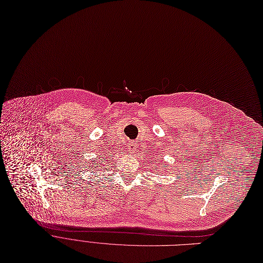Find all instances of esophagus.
I'll return each instance as SVG.
<instances>
[{
  "label": "esophagus",
  "mask_w": 263,
  "mask_h": 263,
  "mask_svg": "<svg viewBox=\"0 0 263 263\" xmlns=\"http://www.w3.org/2000/svg\"><path fill=\"white\" fill-rule=\"evenodd\" d=\"M129 151H130V154H134L135 151H136V146L134 144H131L129 146Z\"/></svg>",
  "instance_id": "esophagus-1"
}]
</instances>
